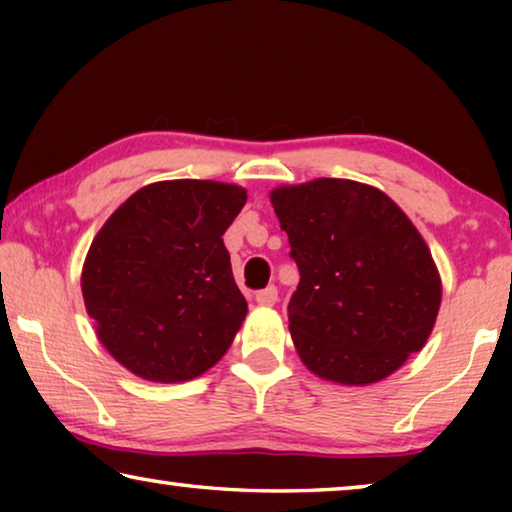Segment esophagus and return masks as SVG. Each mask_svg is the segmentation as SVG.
<instances>
[{
    "instance_id": "1",
    "label": "esophagus",
    "mask_w": 512,
    "mask_h": 512,
    "mask_svg": "<svg viewBox=\"0 0 512 512\" xmlns=\"http://www.w3.org/2000/svg\"><path fill=\"white\" fill-rule=\"evenodd\" d=\"M255 300H257V305H262V307H273L275 302H277V289L275 287H266L262 291H257L255 293Z\"/></svg>"
}]
</instances>
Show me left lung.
<instances>
[{
  "mask_svg": "<svg viewBox=\"0 0 512 512\" xmlns=\"http://www.w3.org/2000/svg\"><path fill=\"white\" fill-rule=\"evenodd\" d=\"M273 210L289 235L300 284L289 329L316 377L370 386L420 352L443 282L427 241L381 189L345 178L280 185Z\"/></svg>",
  "mask_w": 512,
  "mask_h": 512,
  "instance_id": "1",
  "label": "left lung"
}]
</instances>
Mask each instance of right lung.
<instances>
[{"label":"right lung","instance_id":"right-lung-1","mask_svg":"<svg viewBox=\"0 0 512 512\" xmlns=\"http://www.w3.org/2000/svg\"><path fill=\"white\" fill-rule=\"evenodd\" d=\"M246 189L219 180H160L121 203L92 239L81 271L88 316L110 357L135 377H201L248 314L223 232Z\"/></svg>","mask_w":512,"mask_h":512}]
</instances>
